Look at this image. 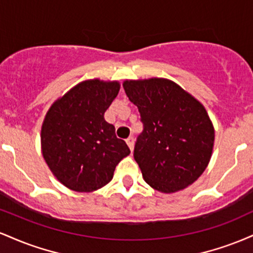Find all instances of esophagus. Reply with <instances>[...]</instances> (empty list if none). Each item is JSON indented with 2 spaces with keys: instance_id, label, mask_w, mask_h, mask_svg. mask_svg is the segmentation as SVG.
Returning <instances> with one entry per match:
<instances>
[{
  "instance_id": "1",
  "label": "esophagus",
  "mask_w": 253,
  "mask_h": 253,
  "mask_svg": "<svg viewBox=\"0 0 253 253\" xmlns=\"http://www.w3.org/2000/svg\"><path fill=\"white\" fill-rule=\"evenodd\" d=\"M126 143L128 145L129 150L133 151V146H134V139H133V136H128V138L126 139Z\"/></svg>"
}]
</instances>
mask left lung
I'll return each instance as SVG.
<instances>
[{
    "instance_id": "8db88e82",
    "label": "left lung",
    "mask_w": 253,
    "mask_h": 253,
    "mask_svg": "<svg viewBox=\"0 0 253 253\" xmlns=\"http://www.w3.org/2000/svg\"><path fill=\"white\" fill-rule=\"evenodd\" d=\"M123 85L144 124L134 159L145 182L164 194L189 187L206 170L213 152L215 133L207 110L167 78L126 80Z\"/></svg>"
}]
</instances>
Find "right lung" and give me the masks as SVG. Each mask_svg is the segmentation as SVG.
Wrapping results in <instances>:
<instances>
[{
	"mask_svg": "<svg viewBox=\"0 0 253 253\" xmlns=\"http://www.w3.org/2000/svg\"><path fill=\"white\" fill-rule=\"evenodd\" d=\"M118 81H83L54 101L42 126V152L54 177L69 189L91 193L112 181L130 151L104 120L118 96Z\"/></svg>",
	"mask_w": 253,
	"mask_h": 253,
	"instance_id": "right-lung-1",
	"label": "right lung"
}]
</instances>
